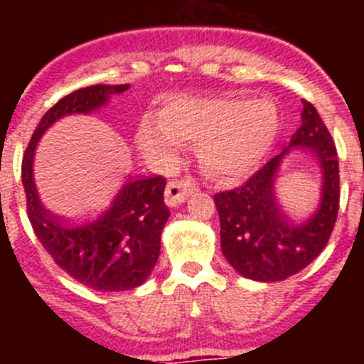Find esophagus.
Segmentation results:
<instances>
[{"label":"esophagus","instance_id":"esophagus-1","mask_svg":"<svg viewBox=\"0 0 364 364\" xmlns=\"http://www.w3.org/2000/svg\"><path fill=\"white\" fill-rule=\"evenodd\" d=\"M195 191H197V184L193 178L173 180L166 188V204L169 208H176L178 204L188 200L189 195Z\"/></svg>","mask_w":364,"mask_h":364}]
</instances>
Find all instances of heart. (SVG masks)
Returning a JSON list of instances; mask_svg holds the SVG:
<instances>
[{
    "mask_svg": "<svg viewBox=\"0 0 364 364\" xmlns=\"http://www.w3.org/2000/svg\"><path fill=\"white\" fill-rule=\"evenodd\" d=\"M281 118L266 98H178L146 120L138 142L149 153L173 156L180 144H200L205 173L235 180L252 173L277 140Z\"/></svg>",
    "mask_w": 364,
    "mask_h": 364,
    "instance_id": "obj_1",
    "label": "heart"
}]
</instances>
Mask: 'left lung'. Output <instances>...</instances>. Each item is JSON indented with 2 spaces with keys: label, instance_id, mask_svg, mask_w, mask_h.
Segmentation results:
<instances>
[{
  "label": "left lung",
  "instance_id": "left-lung-1",
  "mask_svg": "<svg viewBox=\"0 0 364 364\" xmlns=\"http://www.w3.org/2000/svg\"><path fill=\"white\" fill-rule=\"evenodd\" d=\"M302 124L260 171L242 188L217 193L222 255L242 277L259 282L284 281L306 268L326 246L339 211V162L333 140L319 112L302 102ZM308 150L321 166L323 182L316 211L304 221H291L278 204L277 180L286 158Z\"/></svg>",
  "mask_w": 364,
  "mask_h": 364
}]
</instances>
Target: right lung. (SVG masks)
I'll use <instances>...</instances> for the list:
<instances>
[{"mask_svg": "<svg viewBox=\"0 0 364 364\" xmlns=\"http://www.w3.org/2000/svg\"><path fill=\"white\" fill-rule=\"evenodd\" d=\"M129 85H91L70 92L45 112L25 151L23 180L27 211L41 246L63 272L98 291L133 290L149 279L160 255V237L169 218L164 204V176L131 178L104 210L83 220L65 222L45 210L34 182L38 142L58 120L105 107L111 96Z\"/></svg>", "mask_w": 364, "mask_h": 364, "instance_id": "obj_1", "label": "right lung"}]
</instances>
